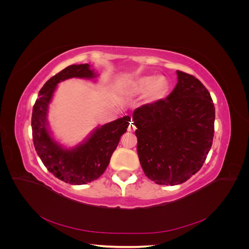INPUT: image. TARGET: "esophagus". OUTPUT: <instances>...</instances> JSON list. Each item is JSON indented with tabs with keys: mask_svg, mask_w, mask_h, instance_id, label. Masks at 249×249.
<instances>
[{
	"mask_svg": "<svg viewBox=\"0 0 249 249\" xmlns=\"http://www.w3.org/2000/svg\"><path fill=\"white\" fill-rule=\"evenodd\" d=\"M135 130H136V126H135V124H134L133 123H131V124H130V125H129V131L134 132Z\"/></svg>",
	"mask_w": 249,
	"mask_h": 249,
	"instance_id": "esophagus-1",
	"label": "esophagus"
}]
</instances>
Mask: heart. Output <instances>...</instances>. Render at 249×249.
Here are the masks:
<instances>
[{
    "label": "heart",
    "instance_id": "b5f03b06",
    "mask_svg": "<svg viewBox=\"0 0 249 249\" xmlns=\"http://www.w3.org/2000/svg\"><path fill=\"white\" fill-rule=\"evenodd\" d=\"M167 86L166 79L162 76H143L133 81L130 89L135 94L145 92V100L148 103H154L162 99L166 93Z\"/></svg>",
    "mask_w": 249,
    "mask_h": 249
}]
</instances>
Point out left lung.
<instances>
[{"label":"left lung","instance_id":"left-lung-1","mask_svg":"<svg viewBox=\"0 0 249 249\" xmlns=\"http://www.w3.org/2000/svg\"><path fill=\"white\" fill-rule=\"evenodd\" d=\"M177 74V85L166 99L133 112L141 167L159 185H178L195 175L214 137L215 107L208 89L189 73Z\"/></svg>","mask_w":249,"mask_h":249}]
</instances>
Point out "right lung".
<instances>
[{
    "instance_id": "add662e5",
    "label": "right lung",
    "mask_w": 249,
    "mask_h": 249,
    "mask_svg": "<svg viewBox=\"0 0 249 249\" xmlns=\"http://www.w3.org/2000/svg\"><path fill=\"white\" fill-rule=\"evenodd\" d=\"M96 77L88 63L67 66L43 85L33 107L31 125L36 153L51 173L71 185H85L103 175L131 122L129 116H124L97 126L84 142L72 148L63 147L52 137L47 116L58 83L71 78Z\"/></svg>"
}]
</instances>
